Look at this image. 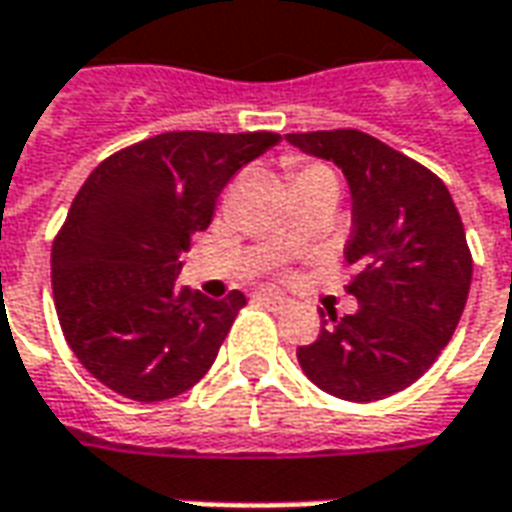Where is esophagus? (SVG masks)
<instances>
[{"label":"esophagus","instance_id":"esophagus-1","mask_svg":"<svg viewBox=\"0 0 512 512\" xmlns=\"http://www.w3.org/2000/svg\"><path fill=\"white\" fill-rule=\"evenodd\" d=\"M256 301L264 303V306H270V309H287L292 303L287 295H278V292H259Z\"/></svg>","mask_w":512,"mask_h":512}]
</instances>
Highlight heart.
<instances>
[{
    "mask_svg": "<svg viewBox=\"0 0 512 512\" xmlns=\"http://www.w3.org/2000/svg\"><path fill=\"white\" fill-rule=\"evenodd\" d=\"M309 178H334V172L323 164H306V161H295L292 164V183L309 181ZM337 181V178H334Z\"/></svg>",
    "mask_w": 512,
    "mask_h": 512,
    "instance_id": "b5f03b06",
    "label": "heart"
}]
</instances>
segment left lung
<instances>
[{"label":"left lung","mask_w":512,"mask_h":512,"mask_svg":"<svg viewBox=\"0 0 512 512\" xmlns=\"http://www.w3.org/2000/svg\"><path fill=\"white\" fill-rule=\"evenodd\" d=\"M303 153L334 161L351 189L345 262L354 315L329 312L298 362L345 401H379L410 387L440 357L471 287V250L446 183L362 130L287 133Z\"/></svg>","instance_id":"obj_1"}]
</instances>
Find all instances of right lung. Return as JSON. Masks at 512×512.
I'll return each mask as SVG.
<instances>
[{
  "label": "right lung",
  "mask_w": 512,
  "mask_h": 512,
  "mask_svg": "<svg viewBox=\"0 0 512 512\" xmlns=\"http://www.w3.org/2000/svg\"><path fill=\"white\" fill-rule=\"evenodd\" d=\"M278 133L172 130L105 158L80 186L52 245V295L83 368L133 401L195 387L245 295L211 301L175 287L181 253L206 231L225 183Z\"/></svg>",
  "instance_id": "add662e5"
}]
</instances>
